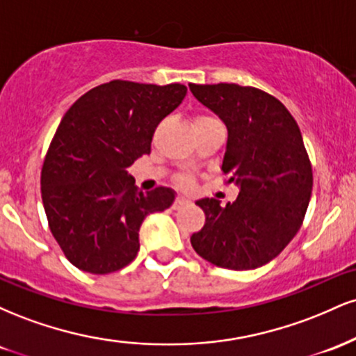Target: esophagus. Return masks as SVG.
Returning a JSON list of instances; mask_svg holds the SVG:
<instances>
[{
    "mask_svg": "<svg viewBox=\"0 0 356 356\" xmlns=\"http://www.w3.org/2000/svg\"><path fill=\"white\" fill-rule=\"evenodd\" d=\"M191 199L186 197V195H177L174 201V207H181V206H186V204H189Z\"/></svg>",
    "mask_w": 356,
    "mask_h": 356,
    "instance_id": "esophagus-1",
    "label": "esophagus"
}]
</instances>
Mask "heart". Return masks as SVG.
Segmentation results:
<instances>
[{
	"instance_id": "1",
	"label": "heart",
	"mask_w": 356,
	"mask_h": 356,
	"mask_svg": "<svg viewBox=\"0 0 356 356\" xmlns=\"http://www.w3.org/2000/svg\"><path fill=\"white\" fill-rule=\"evenodd\" d=\"M207 118H211V117H204V115H201V117H195V120H194V122H199V120H207ZM179 184H181L182 187H191V186H192V177H191V175H182V177H179Z\"/></svg>"
}]
</instances>
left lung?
<instances>
[{
	"mask_svg": "<svg viewBox=\"0 0 356 356\" xmlns=\"http://www.w3.org/2000/svg\"><path fill=\"white\" fill-rule=\"evenodd\" d=\"M192 95L227 127L222 172L239 187L220 207L201 199L202 229L191 236L199 256L219 268L254 269L288 246L303 224L313 170L300 127L269 93L236 83L189 85Z\"/></svg>",
	"mask_w": 356,
	"mask_h": 356,
	"instance_id": "obj_1",
	"label": "left lung"
}]
</instances>
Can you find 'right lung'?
<instances>
[{
  "mask_svg": "<svg viewBox=\"0 0 356 356\" xmlns=\"http://www.w3.org/2000/svg\"><path fill=\"white\" fill-rule=\"evenodd\" d=\"M187 87L112 80L88 90L61 118L42 167L53 238L73 266L108 275L136 259L147 214L174 202L169 187L140 192L129 167L150 154L157 125Z\"/></svg>",
  "mask_w": 356,
  "mask_h": 356,
  "instance_id": "add662e5",
  "label": "right lung"
}]
</instances>
